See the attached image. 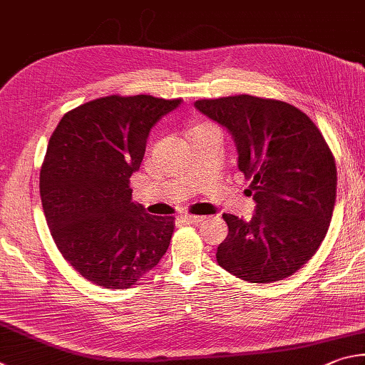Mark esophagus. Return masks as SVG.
Returning <instances> with one entry per match:
<instances>
[{"mask_svg":"<svg viewBox=\"0 0 365 365\" xmlns=\"http://www.w3.org/2000/svg\"><path fill=\"white\" fill-rule=\"evenodd\" d=\"M182 222H186V225H200V222L205 220L203 216H192V215H182L181 216Z\"/></svg>","mask_w":365,"mask_h":365,"instance_id":"34e87169","label":"esophagus"}]
</instances>
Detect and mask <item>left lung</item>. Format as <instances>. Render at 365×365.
<instances>
[{"mask_svg":"<svg viewBox=\"0 0 365 365\" xmlns=\"http://www.w3.org/2000/svg\"><path fill=\"white\" fill-rule=\"evenodd\" d=\"M194 106L232 134L257 202L250 221L222 215L218 264L253 284L293 276L321 247L335 207L336 166L322 133L284 101L239 94Z\"/></svg>","mask_w":365,"mask_h":365,"instance_id":"left-lung-1","label":"left lung"}]
</instances>
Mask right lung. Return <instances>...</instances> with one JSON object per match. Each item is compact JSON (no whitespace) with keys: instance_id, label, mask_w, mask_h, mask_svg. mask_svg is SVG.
<instances>
[{"instance_id":"1","label":"right lung","mask_w":365,"mask_h":365,"mask_svg":"<svg viewBox=\"0 0 365 365\" xmlns=\"http://www.w3.org/2000/svg\"><path fill=\"white\" fill-rule=\"evenodd\" d=\"M181 104L153 96H106L63 115L49 139L40 194L51 235L80 276L128 289L168 250L175 218L131 200L153 125Z\"/></svg>"}]
</instances>
